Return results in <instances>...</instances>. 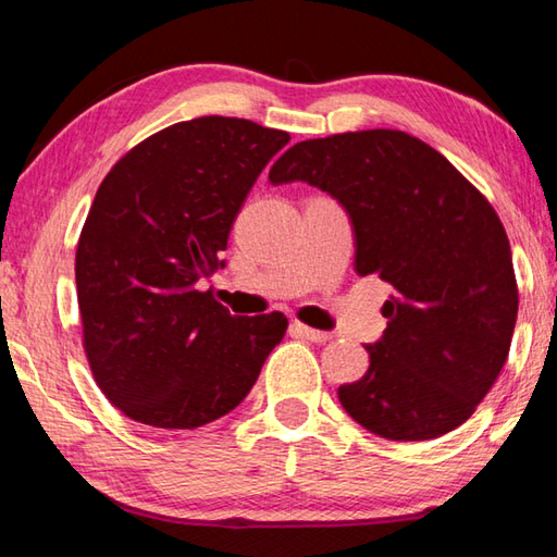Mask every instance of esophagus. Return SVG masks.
Instances as JSON below:
<instances>
[{
  "label": "esophagus",
  "mask_w": 557,
  "mask_h": 557,
  "mask_svg": "<svg viewBox=\"0 0 557 557\" xmlns=\"http://www.w3.org/2000/svg\"><path fill=\"white\" fill-rule=\"evenodd\" d=\"M290 335L294 337H304V339H310V343H330V339H333V335L330 333H323V330H313V327H308V325H304V323H290Z\"/></svg>",
  "instance_id": "esophagus-1"
}]
</instances>
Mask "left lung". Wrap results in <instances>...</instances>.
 I'll return each instance as SVG.
<instances>
[{"label":"left lung","instance_id":"8db88e82","mask_svg":"<svg viewBox=\"0 0 557 557\" xmlns=\"http://www.w3.org/2000/svg\"><path fill=\"white\" fill-rule=\"evenodd\" d=\"M269 181H304L343 205L355 271L394 288L367 374L337 388L345 411L386 441L455 431L509 357L519 290L509 237L484 195L433 146L396 129L308 139Z\"/></svg>","mask_w":557,"mask_h":557}]
</instances>
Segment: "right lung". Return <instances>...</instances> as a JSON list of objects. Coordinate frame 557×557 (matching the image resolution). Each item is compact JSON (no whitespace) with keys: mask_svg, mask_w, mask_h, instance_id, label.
Wrapping results in <instances>:
<instances>
[{"mask_svg":"<svg viewBox=\"0 0 557 557\" xmlns=\"http://www.w3.org/2000/svg\"><path fill=\"white\" fill-rule=\"evenodd\" d=\"M288 141L249 120L198 116L107 173L77 242L75 284L87 362L124 416L169 431L218 421L284 339V315H232L200 281L224 267L232 222Z\"/></svg>","mask_w":557,"mask_h":557,"instance_id":"add662e5","label":"right lung"}]
</instances>
